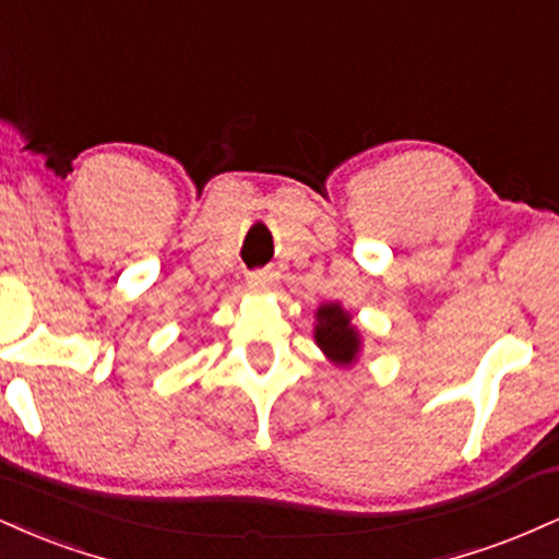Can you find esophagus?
<instances>
[{
	"mask_svg": "<svg viewBox=\"0 0 559 559\" xmlns=\"http://www.w3.org/2000/svg\"><path fill=\"white\" fill-rule=\"evenodd\" d=\"M275 281H278V273L271 271V267L249 273V286L258 288V292H271V288L275 286Z\"/></svg>",
	"mask_w": 559,
	"mask_h": 559,
	"instance_id": "obj_1",
	"label": "esophagus"
}]
</instances>
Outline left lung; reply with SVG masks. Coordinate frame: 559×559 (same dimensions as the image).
Returning a JSON list of instances; mask_svg holds the SVG:
<instances>
[{
    "label": "left lung",
    "instance_id": "left-lung-1",
    "mask_svg": "<svg viewBox=\"0 0 559 559\" xmlns=\"http://www.w3.org/2000/svg\"><path fill=\"white\" fill-rule=\"evenodd\" d=\"M316 344L333 365H352L360 355L362 338L352 325V316L338 301H325L316 312Z\"/></svg>",
    "mask_w": 559,
    "mask_h": 559
}]
</instances>
